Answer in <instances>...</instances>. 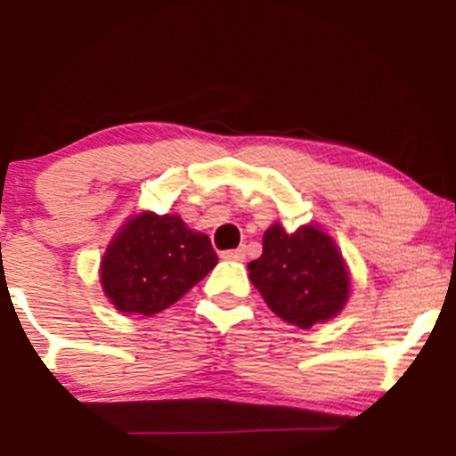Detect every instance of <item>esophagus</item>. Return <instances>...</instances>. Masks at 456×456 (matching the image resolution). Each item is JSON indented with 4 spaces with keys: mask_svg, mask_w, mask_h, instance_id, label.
Instances as JSON below:
<instances>
[{
    "mask_svg": "<svg viewBox=\"0 0 456 456\" xmlns=\"http://www.w3.org/2000/svg\"><path fill=\"white\" fill-rule=\"evenodd\" d=\"M221 257L227 259V261H244L246 246L242 244V246H238V248H233V250H223Z\"/></svg>",
    "mask_w": 456,
    "mask_h": 456,
    "instance_id": "1",
    "label": "esophagus"
}]
</instances>
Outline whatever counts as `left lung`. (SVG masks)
<instances>
[{"instance_id":"left-lung-1","label":"left lung","mask_w":456,"mask_h":456,"mask_svg":"<svg viewBox=\"0 0 456 456\" xmlns=\"http://www.w3.org/2000/svg\"><path fill=\"white\" fill-rule=\"evenodd\" d=\"M248 279L265 305L297 328L328 322L349 294L341 253L332 238L313 224L294 233L272 224L264 233V253L248 264Z\"/></svg>"}]
</instances>
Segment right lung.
Masks as SVG:
<instances>
[{
	"mask_svg": "<svg viewBox=\"0 0 456 456\" xmlns=\"http://www.w3.org/2000/svg\"><path fill=\"white\" fill-rule=\"evenodd\" d=\"M218 264L208 235L180 216L139 214L119 229L101 265V282L122 313L154 315L175 305Z\"/></svg>",
	"mask_w": 456,
	"mask_h": 456,
	"instance_id": "1",
	"label": "right lung"
}]
</instances>
